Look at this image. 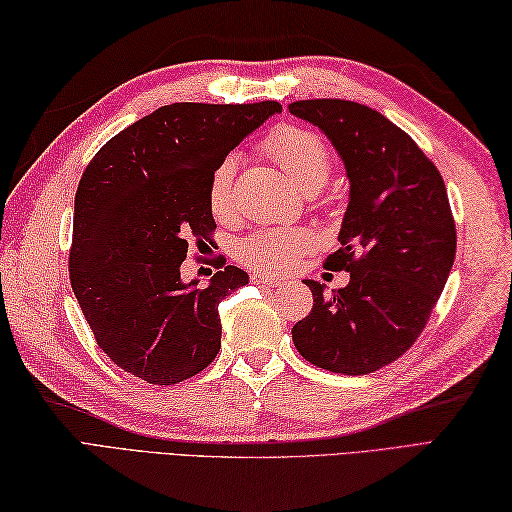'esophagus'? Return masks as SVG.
Segmentation results:
<instances>
[{"label":"esophagus","instance_id":"34e87169","mask_svg":"<svg viewBox=\"0 0 512 512\" xmlns=\"http://www.w3.org/2000/svg\"><path fill=\"white\" fill-rule=\"evenodd\" d=\"M249 280H252L254 284H267V286H278V284H280V280H276V278H269V276H263V273H254V276L249 278Z\"/></svg>","mask_w":512,"mask_h":512}]
</instances>
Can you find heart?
<instances>
[{"mask_svg": "<svg viewBox=\"0 0 512 512\" xmlns=\"http://www.w3.org/2000/svg\"><path fill=\"white\" fill-rule=\"evenodd\" d=\"M260 152L271 158L302 191H317L332 171V152L323 136L302 126H278L271 130ZM239 160L228 154L208 176L206 199L215 219L234 217V178ZM315 247V234L304 226L256 230L239 243V260L260 273H282L291 269L299 256Z\"/></svg>", "mask_w": 512, "mask_h": 512, "instance_id": "obj_1", "label": "heart"}]
</instances>
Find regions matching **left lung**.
I'll return each mask as SVG.
<instances>
[{
  "label": "left lung",
  "mask_w": 512,
  "mask_h": 512,
  "mask_svg": "<svg viewBox=\"0 0 512 512\" xmlns=\"http://www.w3.org/2000/svg\"><path fill=\"white\" fill-rule=\"evenodd\" d=\"M289 110L326 132L352 184L341 247L326 258L350 271V284L326 295L304 280L313 310L293 326V343L315 367L365 376L410 350L439 302L456 256L450 199L434 162L378 110L350 99Z\"/></svg>",
  "instance_id": "left-lung-1"
}]
</instances>
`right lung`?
I'll use <instances>...</instances> for the list:
<instances>
[{"label": "right lung", "mask_w": 512, "mask_h": 512, "mask_svg": "<svg viewBox=\"0 0 512 512\" xmlns=\"http://www.w3.org/2000/svg\"><path fill=\"white\" fill-rule=\"evenodd\" d=\"M278 102L195 104L154 110L99 149L73 208L71 289L99 350L149 384L204 371L221 350L219 304L247 273L217 260L208 286L182 282L195 243H213L206 186L217 162L280 112Z\"/></svg>", "instance_id": "right-lung-1"}]
</instances>
